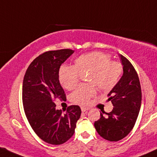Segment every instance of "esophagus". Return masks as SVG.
<instances>
[{"label": "esophagus", "instance_id": "esophagus-1", "mask_svg": "<svg viewBox=\"0 0 157 157\" xmlns=\"http://www.w3.org/2000/svg\"><path fill=\"white\" fill-rule=\"evenodd\" d=\"M88 110H89L88 108H86V107H81L82 112H86Z\"/></svg>", "mask_w": 157, "mask_h": 157}]
</instances>
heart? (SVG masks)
<instances>
[{
    "label": "heart",
    "instance_id": "1",
    "mask_svg": "<svg viewBox=\"0 0 157 157\" xmlns=\"http://www.w3.org/2000/svg\"><path fill=\"white\" fill-rule=\"evenodd\" d=\"M79 71H90L87 81L95 84L98 90L109 91L117 83L122 67L117 62H111L107 54L92 52L83 54L75 59L74 65H62L59 71V79L62 86L71 90L78 83ZM93 84H83L70 95L74 104L85 105L95 92Z\"/></svg>",
    "mask_w": 157,
    "mask_h": 157
}]
</instances>
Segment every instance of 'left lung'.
Returning <instances> with one entry per match:
<instances>
[{"label":"left lung","mask_w":157,"mask_h":157,"mask_svg":"<svg viewBox=\"0 0 157 157\" xmlns=\"http://www.w3.org/2000/svg\"><path fill=\"white\" fill-rule=\"evenodd\" d=\"M123 65V76L109 92L113 105L111 112L95 122L97 132L105 139L118 141L126 136L135 126L141 105L139 78L134 67L123 56L119 54Z\"/></svg>","instance_id":"1"}]
</instances>
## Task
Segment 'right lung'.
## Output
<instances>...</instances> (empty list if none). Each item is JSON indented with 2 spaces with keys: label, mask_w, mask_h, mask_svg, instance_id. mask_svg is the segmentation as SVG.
Returning a JSON list of instances; mask_svg holds the SVG:
<instances>
[{
  "label": "right lung",
  "mask_w": 157,
  "mask_h": 157,
  "mask_svg": "<svg viewBox=\"0 0 157 157\" xmlns=\"http://www.w3.org/2000/svg\"><path fill=\"white\" fill-rule=\"evenodd\" d=\"M74 52L66 49L41 54L28 67L23 80L22 102L26 117L39 138L50 144H62L70 139L81 115L78 105L69 106L63 113L53 102L54 98L66 100L59 71L61 65Z\"/></svg>",
  "instance_id": "right-lung-1"
}]
</instances>
